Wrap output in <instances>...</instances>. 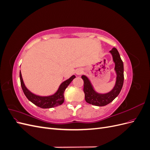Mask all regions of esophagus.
<instances>
[{
    "mask_svg": "<svg viewBox=\"0 0 150 150\" xmlns=\"http://www.w3.org/2000/svg\"><path fill=\"white\" fill-rule=\"evenodd\" d=\"M83 72V71L81 69H78L76 70V74L77 75H78V76H80V75L82 74Z\"/></svg>",
    "mask_w": 150,
    "mask_h": 150,
    "instance_id": "obj_1",
    "label": "esophagus"
}]
</instances>
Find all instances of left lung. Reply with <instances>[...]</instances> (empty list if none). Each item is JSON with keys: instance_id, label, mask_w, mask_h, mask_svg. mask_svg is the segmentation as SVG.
<instances>
[{"instance_id": "8db88e82", "label": "left lung", "mask_w": 150, "mask_h": 150, "mask_svg": "<svg viewBox=\"0 0 150 150\" xmlns=\"http://www.w3.org/2000/svg\"><path fill=\"white\" fill-rule=\"evenodd\" d=\"M110 53L115 63V71L116 74V82L113 88L108 93H100L96 91L91 81L88 76L83 75L81 78L84 81V93L85 100L89 104L97 106H104L112 102L118 96L124 82V66L120 54L116 48L113 47Z\"/></svg>"}]
</instances>
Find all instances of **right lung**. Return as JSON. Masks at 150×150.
<instances>
[{
	"label": "right lung",
	"instance_id": "right-lung-1",
	"mask_svg": "<svg viewBox=\"0 0 150 150\" xmlns=\"http://www.w3.org/2000/svg\"><path fill=\"white\" fill-rule=\"evenodd\" d=\"M19 76L21 87L26 98H28L30 102L34 104L35 105L44 109L51 108L61 105L64 101V93L65 89L72 82V81L76 78V76L74 75L72 76L69 79L63 81V82L60 84V86H59V88L56 93H54L53 94L49 95V96H42L34 94L26 88V86L24 83L23 79H22L21 71Z\"/></svg>",
	"mask_w": 150,
	"mask_h": 150
}]
</instances>
